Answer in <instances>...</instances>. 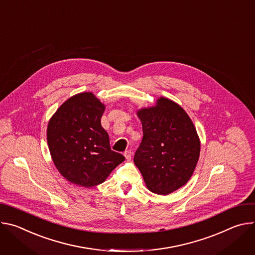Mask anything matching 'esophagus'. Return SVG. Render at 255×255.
I'll list each match as a JSON object with an SVG mask.
<instances>
[{"mask_svg": "<svg viewBox=\"0 0 255 255\" xmlns=\"http://www.w3.org/2000/svg\"><path fill=\"white\" fill-rule=\"evenodd\" d=\"M131 154H132V152H131L130 150H127V151H125V153H124V155H125V157L127 158V160H130Z\"/></svg>", "mask_w": 255, "mask_h": 255, "instance_id": "obj_1", "label": "esophagus"}]
</instances>
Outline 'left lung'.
Here are the masks:
<instances>
[{"mask_svg":"<svg viewBox=\"0 0 255 255\" xmlns=\"http://www.w3.org/2000/svg\"><path fill=\"white\" fill-rule=\"evenodd\" d=\"M143 139L133 162L148 189L166 195L183 186L199 161L201 142L181 106L160 97L156 105L137 111Z\"/></svg>","mask_w":255,"mask_h":255,"instance_id":"obj_1","label":"left lung"}]
</instances>
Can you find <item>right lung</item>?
I'll use <instances>...</instances> for the list:
<instances>
[{
  "label": "right lung",
  "mask_w": 255,
  "mask_h": 255,
  "mask_svg": "<svg viewBox=\"0 0 255 255\" xmlns=\"http://www.w3.org/2000/svg\"><path fill=\"white\" fill-rule=\"evenodd\" d=\"M105 106L91 92L79 93L50 119L47 144L52 161L70 182L92 187L102 183L125 157L112 151L101 127Z\"/></svg>",
  "instance_id": "right-lung-1"
}]
</instances>
